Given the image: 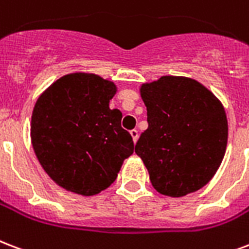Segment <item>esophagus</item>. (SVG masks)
<instances>
[{
	"mask_svg": "<svg viewBox=\"0 0 249 249\" xmlns=\"http://www.w3.org/2000/svg\"><path fill=\"white\" fill-rule=\"evenodd\" d=\"M130 136H132V138H133V142L136 143V142H137V140H138V132H137V130H136V129H134V130H130Z\"/></svg>",
	"mask_w": 249,
	"mask_h": 249,
	"instance_id": "obj_1",
	"label": "esophagus"
}]
</instances>
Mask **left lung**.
<instances>
[{
    "label": "left lung",
    "instance_id": "1",
    "mask_svg": "<svg viewBox=\"0 0 249 249\" xmlns=\"http://www.w3.org/2000/svg\"><path fill=\"white\" fill-rule=\"evenodd\" d=\"M149 128L136 154L153 187L164 196L183 197L213 179L227 147L229 124L221 100L188 77L163 75L142 83Z\"/></svg>",
    "mask_w": 249,
    "mask_h": 249
}]
</instances>
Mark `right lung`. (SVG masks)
Segmentation results:
<instances>
[{
    "label": "right lung",
    "instance_id": "right-lung-1",
    "mask_svg": "<svg viewBox=\"0 0 249 249\" xmlns=\"http://www.w3.org/2000/svg\"><path fill=\"white\" fill-rule=\"evenodd\" d=\"M116 85L92 73L66 74L37 98L31 142L43 170L61 188L82 196L107 189L133 154L121 112L109 108Z\"/></svg>",
    "mask_w": 249,
    "mask_h": 249
}]
</instances>
